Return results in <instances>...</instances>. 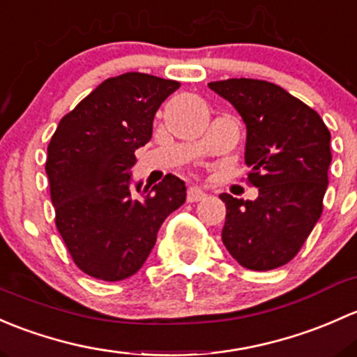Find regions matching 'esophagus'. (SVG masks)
I'll list each match as a JSON object with an SVG mask.
<instances>
[{
  "instance_id": "esophagus-1",
  "label": "esophagus",
  "mask_w": 357,
  "mask_h": 357,
  "mask_svg": "<svg viewBox=\"0 0 357 357\" xmlns=\"http://www.w3.org/2000/svg\"><path fill=\"white\" fill-rule=\"evenodd\" d=\"M206 196H208V194H206L203 189H199V187H189V190H187V201H189V203L203 201Z\"/></svg>"
}]
</instances>
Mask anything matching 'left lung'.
Returning <instances> with one entry per match:
<instances>
[{
  "instance_id": "8db88e82",
  "label": "left lung",
  "mask_w": 357,
  "mask_h": 357,
  "mask_svg": "<svg viewBox=\"0 0 357 357\" xmlns=\"http://www.w3.org/2000/svg\"><path fill=\"white\" fill-rule=\"evenodd\" d=\"M208 86L244 120L248 178L259 189L255 201L220 194L227 206L223 244L248 270L284 266L321 216L332 163L328 128L277 84L229 79Z\"/></svg>"
}]
</instances>
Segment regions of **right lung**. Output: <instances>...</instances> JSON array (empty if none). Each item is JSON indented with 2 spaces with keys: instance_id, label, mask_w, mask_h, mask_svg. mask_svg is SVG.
I'll return each mask as SVG.
<instances>
[{
  "instance_id": "obj_1",
  "label": "right lung",
  "mask_w": 357,
  "mask_h": 357,
  "mask_svg": "<svg viewBox=\"0 0 357 357\" xmlns=\"http://www.w3.org/2000/svg\"><path fill=\"white\" fill-rule=\"evenodd\" d=\"M177 80L127 72L101 82L58 123L46 174L56 229L73 263L89 277L119 282L141 270L185 183L168 174L132 192L135 149L148 144L158 108Z\"/></svg>"
}]
</instances>
